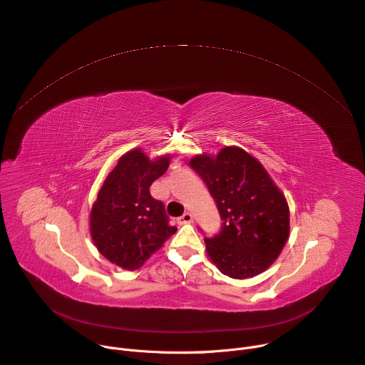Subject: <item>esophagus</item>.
<instances>
[{
	"instance_id": "obj_1",
	"label": "esophagus",
	"mask_w": 365,
	"mask_h": 365,
	"mask_svg": "<svg viewBox=\"0 0 365 365\" xmlns=\"http://www.w3.org/2000/svg\"><path fill=\"white\" fill-rule=\"evenodd\" d=\"M192 221H193V217H192L190 212H185L182 217L178 218V222H179V224H190Z\"/></svg>"
}]
</instances>
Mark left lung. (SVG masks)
Segmentation results:
<instances>
[{
    "label": "left lung",
    "instance_id": "8db88e82",
    "mask_svg": "<svg viewBox=\"0 0 365 365\" xmlns=\"http://www.w3.org/2000/svg\"><path fill=\"white\" fill-rule=\"evenodd\" d=\"M189 165L208 186L222 220L220 235L205 239L212 263L235 279L267 271L289 237L284 192L257 158L236 145L217 155L197 154Z\"/></svg>",
    "mask_w": 365,
    "mask_h": 365
}]
</instances>
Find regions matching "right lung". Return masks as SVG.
Masks as SVG:
<instances>
[{
	"label": "right lung",
	"instance_id": "add662e5",
	"mask_svg": "<svg viewBox=\"0 0 365 365\" xmlns=\"http://www.w3.org/2000/svg\"><path fill=\"white\" fill-rule=\"evenodd\" d=\"M170 155L150 158L141 148L125 153L108 175L90 211L94 246L116 267L135 271L176 233L150 186L163 176Z\"/></svg>",
	"mask_w": 365,
	"mask_h": 365
}]
</instances>
